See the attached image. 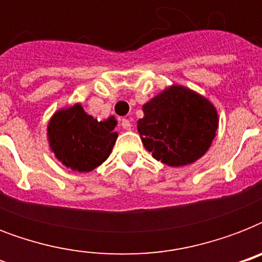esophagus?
I'll return each instance as SVG.
<instances>
[{
  "mask_svg": "<svg viewBox=\"0 0 262 262\" xmlns=\"http://www.w3.org/2000/svg\"><path fill=\"white\" fill-rule=\"evenodd\" d=\"M121 126H122V129H125V130H130L132 129L130 121H129L127 118H123L122 122H121Z\"/></svg>",
  "mask_w": 262,
  "mask_h": 262,
  "instance_id": "34e87169",
  "label": "esophagus"
}]
</instances>
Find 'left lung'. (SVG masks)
I'll return each instance as SVG.
<instances>
[{
    "mask_svg": "<svg viewBox=\"0 0 262 262\" xmlns=\"http://www.w3.org/2000/svg\"><path fill=\"white\" fill-rule=\"evenodd\" d=\"M137 130L145 149L162 163L186 166L208 151L217 130V113L209 100L189 88L172 85L143 106Z\"/></svg>",
    "mask_w": 262,
    "mask_h": 262,
    "instance_id": "8db88e82",
    "label": "left lung"
}]
</instances>
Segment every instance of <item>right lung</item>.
<instances>
[{
	"label": "right lung",
	"mask_w": 262,
	"mask_h": 262,
	"mask_svg": "<svg viewBox=\"0 0 262 262\" xmlns=\"http://www.w3.org/2000/svg\"><path fill=\"white\" fill-rule=\"evenodd\" d=\"M114 117L106 121L94 119L81 104L57 111L51 117L47 136L55 158L68 168L80 172L92 171L108 158L118 133Z\"/></svg>",
	"instance_id": "right-lung-1"
}]
</instances>
